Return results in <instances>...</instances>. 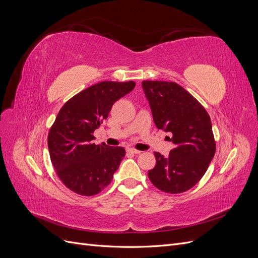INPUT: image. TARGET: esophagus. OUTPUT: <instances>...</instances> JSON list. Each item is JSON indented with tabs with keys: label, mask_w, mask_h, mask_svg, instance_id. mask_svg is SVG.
I'll use <instances>...</instances> for the list:
<instances>
[{
	"label": "esophagus",
	"mask_w": 258,
	"mask_h": 258,
	"mask_svg": "<svg viewBox=\"0 0 258 258\" xmlns=\"http://www.w3.org/2000/svg\"><path fill=\"white\" fill-rule=\"evenodd\" d=\"M127 153H130V154H140L141 152L136 150V148H132V147H128L127 148Z\"/></svg>",
	"instance_id": "34e87169"
}]
</instances>
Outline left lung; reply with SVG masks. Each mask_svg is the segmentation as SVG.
<instances>
[{"label":"left lung","mask_w":258,"mask_h":258,"mask_svg":"<svg viewBox=\"0 0 258 258\" xmlns=\"http://www.w3.org/2000/svg\"><path fill=\"white\" fill-rule=\"evenodd\" d=\"M156 127L172 135L168 157L155 152L156 166L148 171L155 187L168 194L190 189L207 172L216 145L211 118L199 101L173 82L143 81Z\"/></svg>","instance_id":"8db88e82"}]
</instances>
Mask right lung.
<instances>
[{
	"mask_svg": "<svg viewBox=\"0 0 258 258\" xmlns=\"http://www.w3.org/2000/svg\"><path fill=\"white\" fill-rule=\"evenodd\" d=\"M135 82H101L68 100L48 132L50 160L60 181L82 196H93L112 182L124 148L95 144L93 132L113 104L135 88Z\"/></svg>",
	"mask_w": 258,
	"mask_h": 258,
	"instance_id": "right-lung-1",
	"label": "right lung"
}]
</instances>
